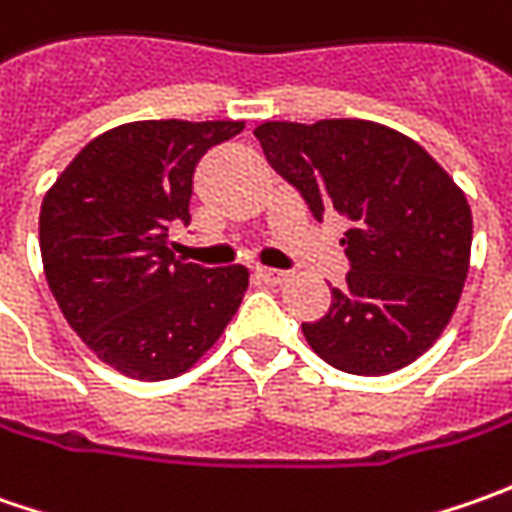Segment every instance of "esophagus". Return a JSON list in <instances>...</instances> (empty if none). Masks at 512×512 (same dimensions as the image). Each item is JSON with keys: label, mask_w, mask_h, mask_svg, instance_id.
I'll list each match as a JSON object with an SVG mask.
<instances>
[{"label": "esophagus", "mask_w": 512, "mask_h": 512, "mask_svg": "<svg viewBox=\"0 0 512 512\" xmlns=\"http://www.w3.org/2000/svg\"><path fill=\"white\" fill-rule=\"evenodd\" d=\"M256 276H259L265 285H282V282H287L290 273H285V270H273V267H259Z\"/></svg>", "instance_id": "obj_1"}]
</instances>
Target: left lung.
<instances>
[{"instance_id":"left-lung-1","label":"left lung","mask_w":512,"mask_h":512,"mask_svg":"<svg viewBox=\"0 0 512 512\" xmlns=\"http://www.w3.org/2000/svg\"><path fill=\"white\" fill-rule=\"evenodd\" d=\"M267 162L305 196L316 219L350 222L344 287L305 322L307 344L344 373L384 376L427 353L459 305L470 270L473 213L427 150L367 119L262 122Z\"/></svg>"}]
</instances>
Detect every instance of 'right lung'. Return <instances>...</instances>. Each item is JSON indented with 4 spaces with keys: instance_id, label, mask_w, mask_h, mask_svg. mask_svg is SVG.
I'll return each mask as SVG.
<instances>
[{
    "instance_id": "right-lung-1",
    "label": "right lung",
    "mask_w": 512,
    "mask_h": 512,
    "mask_svg": "<svg viewBox=\"0 0 512 512\" xmlns=\"http://www.w3.org/2000/svg\"><path fill=\"white\" fill-rule=\"evenodd\" d=\"M245 122H128L90 139L50 185L39 247L68 325L113 370L162 382L205 356L242 305L247 267L176 259L168 230L190 222L193 170Z\"/></svg>"
}]
</instances>
